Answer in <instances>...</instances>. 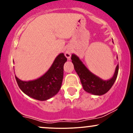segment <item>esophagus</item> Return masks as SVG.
<instances>
[{
	"instance_id": "esophagus-1",
	"label": "esophagus",
	"mask_w": 133,
	"mask_h": 133,
	"mask_svg": "<svg viewBox=\"0 0 133 133\" xmlns=\"http://www.w3.org/2000/svg\"><path fill=\"white\" fill-rule=\"evenodd\" d=\"M65 56L68 58V59H70L71 56V50H66L65 52Z\"/></svg>"
}]
</instances>
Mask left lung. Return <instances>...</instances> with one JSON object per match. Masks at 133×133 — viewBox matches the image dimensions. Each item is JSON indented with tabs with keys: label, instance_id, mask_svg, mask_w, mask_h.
<instances>
[{
	"label": "left lung",
	"instance_id": "8db88e82",
	"mask_svg": "<svg viewBox=\"0 0 133 133\" xmlns=\"http://www.w3.org/2000/svg\"><path fill=\"white\" fill-rule=\"evenodd\" d=\"M71 60L74 64V69L80 78L84 90L90 94L97 96L106 94L111 89L117 78L119 70L118 64L116 68L112 78L103 80L91 72L76 55L72 54Z\"/></svg>",
	"mask_w": 133,
	"mask_h": 133
}]
</instances>
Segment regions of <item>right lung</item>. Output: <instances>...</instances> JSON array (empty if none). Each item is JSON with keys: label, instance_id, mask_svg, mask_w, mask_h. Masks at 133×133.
I'll list each match as a JSON object with an SVG mask.
<instances>
[{"label": "right lung", "instance_id": "obj_1", "mask_svg": "<svg viewBox=\"0 0 133 133\" xmlns=\"http://www.w3.org/2000/svg\"><path fill=\"white\" fill-rule=\"evenodd\" d=\"M67 58L64 53L56 57L51 68L43 76L37 79L23 81L16 76V81L21 91L32 98L46 101L57 94L61 88L64 64Z\"/></svg>", "mask_w": 133, "mask_h": 133}]
</instances>
